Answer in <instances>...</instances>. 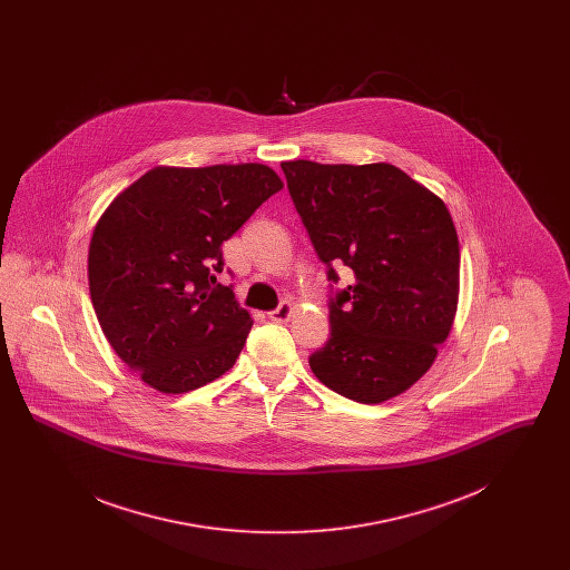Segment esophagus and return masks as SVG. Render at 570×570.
<instances>
[{
    "label": "esophagus",
    "mask_w": 570,
    "mask_h": 570,
    "mask_svg": "<svg viewBox=\"0 0 570 570\" xmlns=\"http://www.w3.org/2000/svg\"><path fill=\"white\" fill-rule=\"evenodd\" d=\"M293 309H295V305L291 301H282L275 309L269 312V318L275 321V323H284V321H288L293 316Z\"/></svg>",
    "instance_id": "esophagus-1"
}]
</instances>
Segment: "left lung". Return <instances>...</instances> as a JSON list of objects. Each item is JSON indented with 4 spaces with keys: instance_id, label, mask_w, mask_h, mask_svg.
I'll list each match as a JSON object with an SVG mask.
<instances>
[{
    "instance_id": "obj_1",
    "label": "left lung",
    "mask_w": 570,
    "mask_h": 570,
    "mask_svg": "<svg viewBox=\"0 0 570 570\" xmlns=\"http://www.w3.org/2000/svg\"><path fill=\"white\" fill-rule=\"evenodd\" d=\"M318 258L354 282L328 303L331 337L309 356L331 391L382 404L407 391L449 337L460 239L440 196L386 163H282Z\"/></svg>"
}]
</instances>
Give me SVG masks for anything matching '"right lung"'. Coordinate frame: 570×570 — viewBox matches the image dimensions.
<instances>
[{"mask_svg": "<svg viewBox=\"0 0 570 570\" xmlns=\"http://www.w3.org/2000/svg\"><path fill=\"white\" fill-rule=\"evenodd\" d=\"M282 188L265 164L156 166L112 198L89 244V295L145 384L188 393L235 365L252 318L217 284L222 244Z\"/></svg>", "mask_w": 570, "mask_h": 570, "instance_id": "add662e5", "label": "right lung"}]
</instances>
